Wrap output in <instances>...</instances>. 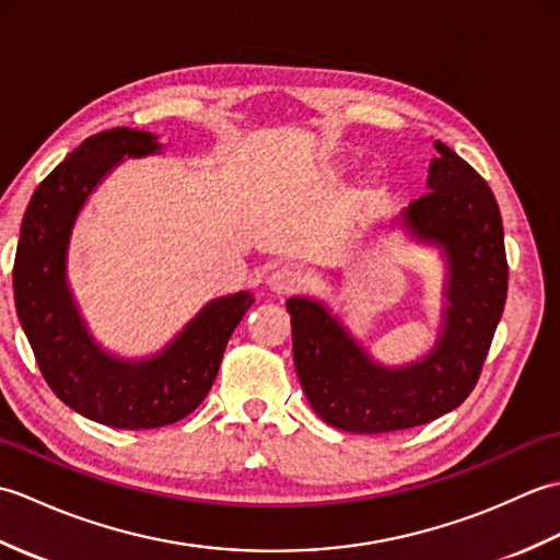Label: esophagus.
<instances>
[{
	"label": "esophagus",
	"instance_id": "obj_1",
	"mask_svg": "<svg viewBox=\"0 0 560 560\" xmlns=\"http://www.w3.org/2000/svg\"><path fill=\"white\" fill-rule=\"evenodd\" d=\"M269 289L273 293H281V295H289V293H295L303 289V277L299 269L293 267H279L271 271L269 277Z\"/></svg>",
	"mask_w": 560,
	"mask_h": 560
}]
</instances>
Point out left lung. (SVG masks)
<instances>
[{
	"label": "left lung",
	"instance_id": "obj_1",
	"mask_svg": "<svg viewBox=\"0 0 560 560\" xmlns=\"http://www.w3.org/2000/svg\"><path fill=\"white\" fill-rule=\"evenodd\" d=\"M428 189L401 213L419 241L443 247L450 267L445 327L435 349L407 368L375 365L323 305L289 299L293 363L325 423L349 433H389L438 419L477 387L508 295L501 209L489 183L435 141Z\"/></svg>",
	"mask_w": 560,
	"mask_h": 560
}]
</instances>
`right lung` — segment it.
<instances>
[{
    "label": "right lung",
    "mask_w": 560,
    "mask_h": 560,
    "mask_svg": "<svg viewBox=\"0 0 560 560\" xmlns=\"http://www.w3.org/2000/svg\"><path fill=\"white\" fill-rule=\"evenodd\" d=\"M159 149L151 132L129 127L83 139L33 192L14 259L16 313L45 383L69 409L127 431L192 413L217 380L233 329L255 303L247 291L211 301L168 349L139 363L113 359L89 337L65 279L71 225L117 161Z\"/></svg>",
    "instance_id": "1"
}]
</instances>
